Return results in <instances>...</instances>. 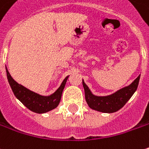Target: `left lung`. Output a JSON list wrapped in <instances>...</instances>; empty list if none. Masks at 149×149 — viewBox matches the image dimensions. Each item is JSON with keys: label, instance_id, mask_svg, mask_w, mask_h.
<instances>
[{"label": "left lung", "instance_id": "obj_1", "mask_svg": "<svg viewBox=\"0 0 149 149\" xmlns=\"http://www.w3.org/2000/svg\"><path fill=\"white\" fill-rule=\"evenodd\" d=\"M140 75L128 86L121 88L118 91L108 96L94 95L87 85L82 80V85L85 91V98L87 105L92 109L101 113H112L118 111L131 98L139 86Z\"/></svg>", "mask_w": 149, "mask_h": 149}]
</instances>
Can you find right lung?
Masks as SVG:
<instances>
[{
    "label": "right lung",
    "instance_id": "right-lung-1",
    "mask_svg": "<svg viewBox=\"0 0 149 149\" xmlns=\"http://www.w3.org/2000/svg\"><path fill=\"white\" fill-rule=\"evenodd\" d=\"M6 70L7 80L13 93L16 96V98L29 110L36 113H45L54 109L58 106L61 101L63 89L65 87L69 76L65 77L60 87L56 89L54 93L51 94L49 96H42L31 91L28 88L16 82L12 78L6 68Z\"/></svg>",
    "mask_w": 149,
    "mask_h": 149
}]
</instances>
